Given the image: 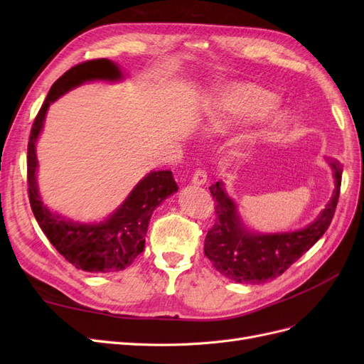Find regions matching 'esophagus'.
I'll return each instance as SVG.
<instances>
[{"label":"esophagus","mask_w":364,"mask_h":364,"mask_svg":"<svg viewBox=\"0 0 364 364\" xmlns=\"http://www.w3.org/2000/svg\"><path fill=\"white\" fill-rule=\"evenodd\" d=\"M206 178H208V176H206V173L203 170H196L194 174H193L191 182L194 185H205L206 183Z\"/></svg>","instance_id":"34e87169"}]
</instances>
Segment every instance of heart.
Segmentation results:
<instances>
[{
	"instance_id": "obj_1",
	"label": "heart",
	"mask_w": 364,
	"mask_h": 364,
	"mask_svg": "<svg viewBox=\"0 0 364 364\" xmlns=\"http://www.w3.org/2000/svg\"><path fill=\"white\" fill-rule=\"evenodd\" d=\"M278 105V97L266 87L253 83H230L209 98L202 124L208 134L223 135L267 118Z\"/></svg>"
}]
</instances>
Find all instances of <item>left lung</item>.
Segmentation results:
<instances>
[{
  "label": "left lung",
  "mask_w": 364,
  "mask_h": 364,
  "mask_svg": "<svg viewBox=\"0 0 364 364\" xmlns=\"http://www.w3.org/2000/svg\"><path fill=\"white\" fill-rule=\"evenodd\" d=\"M333 170L334 191L314 222L289 232L262 234L249 229L240 215L238 205L223 182L209 186L215 200V225L205 238V255L215 270L230 281L261 284L278 278L321 238L334 217L338 202L341 171L336 159H328Z\"/></svg>",
  "instance_id": "8db88e82"
}]
</instances>
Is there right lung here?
Wrapping results in <instances>:
<instances>
[{"label": "right lung", "instance_id": "add662e5", "mask_svg": "<svg viewBox=\"0 0 364 364\" xmlns=\"http://www.w3.org/2000/svg\"><path fill=\"white\" fill-rule=\"evenodd\" d=\"M123 77L118 65L109 59H95L75 65L51 86L31 126L28 139L27 181L31 211L42 232L47 235L60 255L75 269L91 273L124 270L134 262L144 250L147 228L153 211L167 197L179 190L178 183L174 182L173 173L168 170L150 171L134 186L123 203L102 222H75L59 213H53L42 202L36 178L39 167L36 142L43 129L48 107L58 98L86 82H118Z\"/></svg>", "mask_w": 364, "mask_h": 364}]
</instances>
